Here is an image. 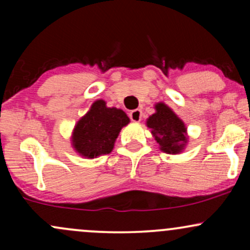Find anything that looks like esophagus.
Segmentation results:
<instances>
[{
    "instance_id": "34e87169",
    "label": "esophagus",
    "mask_w": 250,
    "mask_h": 250,
    "mask_svg": "<svg viewBox=\"0 0 250 250\" xmlns=\"http://www.w3.org/2000/svg\"><path fill=\"white\" fill-rule=\"evenodd\" d=\"M129 117L133 122H140L142 120V110L140 109H134L129 113Z\"/></svg>"
}]
</instances>
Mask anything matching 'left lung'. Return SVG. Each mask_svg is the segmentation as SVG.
<instances>
[{
    "mask_svg": "<svg viewBox=\"0 0 250 250\" xmlns=\"http://www.w3.org/2000/svg\"><path fill=\"white\" fill-rule=\"evenodd\" d=\"M146 125L163 153L180 154L187 146L188 134L185 122L166 103L155 104V113L148 117Z\"/></svg>",
    "mask_w": 250,
    "mask_h": 250,
    "instance_id": "obj_1",
    "label": "left lung"
}]
</instances>
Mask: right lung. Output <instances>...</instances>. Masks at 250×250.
<instances>
[{
    "label": "right lung",
    "mask_w": 250,
    "mask_h": 250,
    "mask_svg": "<svg viewBox=\"0 0 250 250\" xmlns=\"http://www.w3.org/2000/svg\"><path fill=\"white\" fill-rule=\"evenodd\" d=\"M130 122L122 109L109 108L103 100H97L71 133V146L80 156L96 159L111 153L123 127Z\"/></svg>",
    "instance_id": "right-lung-1"
}]
</instances>
